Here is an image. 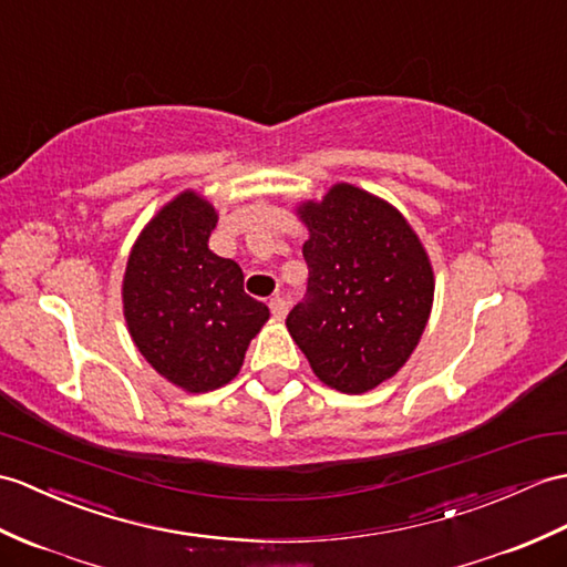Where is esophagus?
Returning a JSON list of instances; mask_svg holds the SVG:
<instances>
[{
	"mask_svg": "<svg viewBox=\"0 0 567 567\" xmlns=\"http://www.w3.org/2000/svg\"><path fill=\"white\" fill-rule=\"evenodd\" d=\"M268 307H270V311H272L275 319H285L287 311H289V301H287L285 297H272Z\"/></svg>",
	"mask_w": 567,
	"mask_h": 567,
	"instance_id": "esophagus-1",
	"label": "esophagus"
}]
</instances>
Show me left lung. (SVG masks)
I'll use <instances>...</instances> for the list:
<instances>
[{"label": "left lung", "mask_w": 567, "mask_h": 567, "mask_svg": "<svg viewBox=\"0 0 567 567\" xmlns=\"http://www.w3.org/2000/svg\"><path fill=\"white\" fill-rule=\"evenodd\" d=\"M297 215L309 229V282L287 331L326 386L364 393L396 374L423 336L432 262L396 207L350 183Z\"/></svg>", "instance_id": "1"}]
</instances>
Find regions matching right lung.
Masks as SVG:
<instances>
[{"instance_id":"add662e5","label":"right lung","mask_w":567,"mask_h":567,"mask_svg":"<svg viewBox=\"0 0 567 567\" xmlns=\"http://www.w3.org/2000/svg\"><path fill=\"white\" fill-rule=\"evenodd\" d=\"M217 209L183 190L156 213L130 251L123 313L133 343L156 372L190 393L239 374L248 343L270 319L244 292V272L209 251Z\"/></svg>"}]
</instances>
